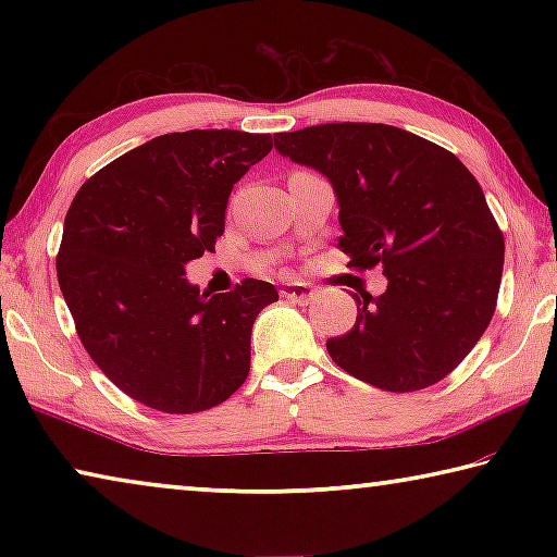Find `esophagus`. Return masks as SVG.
I'll return each mask as SVG.
<instances>
[{"instance_id":"esophagus-1","label":"esophagus","mask_w":557,"mask_h":557,"mask_svg":"<svg viewBox=\"0 0 557 557\" xmlns=\"http://www.w3.org/2000/svg\"><path fill=\"white\" fill-rule=\"evenodd\" d=\"M314 287L307 285V282H292V285L282 287V297L292 299V301H299V305H307L309 299L314 297Z\"/></svg>"}]
</instances>
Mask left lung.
I'll return each instance as SVG.
<instances>
[{"label":"left lung","mask_w":557,"mask_h":557,"mask_svg":"<svg viewBox=\"0 0 557 557\" xmlns=\"http://www.w3.org/2000/svg\"><path fill=\"white\" fill-rule=\"evenodd\" d=\"M280 154L329 176L348 268H381L356 324L326 342L338 369L381 391L440 383L486 332L504 272V233L474 174L445 147L379 122L280 132Z\"/></svg>","instance_id":"1"}]
</instances>
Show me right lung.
I'll use <instances>...</instances> for the list:
<instances>
[{
    "mask_svg": "<svg viewBox=\"0 0 557 557\" xmlns=\"http://www.w3.org/2000/svg\"><path fill=\"white\" fill-rule=\"evenodd\" d=\"M270 135L188 129L149 139L78 188L55 272L81 344L132 400L188 414L228 400L250 373L256 317L277 299L245 277L209 297L184 265L215 250L233 184Z\"/></svg>",
    "mask_w": 557,
    "mask_h": 557,
    "instance_id": "obj_1",
    "label": "right lung"
}]
</instances>
